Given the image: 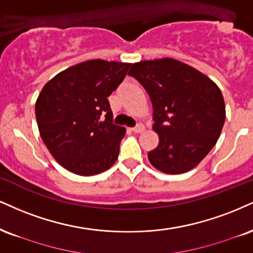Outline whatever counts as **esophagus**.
I'll return each mask as SVG.
<instances>
[{"label":"esophagus","mask_w":253,"mask_h":253,"mask_svg":"<svg viewBox=\"0 0 253 253\" xmlns=\"http://www.w3.org/2000/svg\"><path fill=\"white\" fill-rule=\"evenodd\" d=\"M132 130L134 133H141V132H144V130H145V126H144V125H141V124H138L135 127H133Z\"/></svg>","instance_id":"1"}]
</instances>
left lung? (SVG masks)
<instances>
[{"label": "left lung", "mask_w": 253, "mask_h": 253, "mask_svg": "<svg viewBox=\"0 0 253 253\" xmlns=\"http://www.w3.org/2000/svg\"><path fill=\"white\" fill-rule=\"evenodd\" d=\"M136 79L153 106V129L159 145L148 160L167 174L196 167L219 139L225 121L224 97L203 73L173 59L141 61L132 65Z\"/></svg>", "instance_id": "left-lung-1"}]
</instances>
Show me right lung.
<instances>
[{"label":"right lung","instance_id":"add662e5","mask_svg":"<svg viewBox=\"0 0 253 253\" xmlns=\"http://www.w3.org/2000/svg\"><path fill=\"white\" fill-rule=\"evenodd\" d=\"M130 65L90 60L45 84L35 105L41 138L51 156L79 175L99 174L117 161L126 129L113 124L108 96Z\"/></svg>","mask_w":253,"mask_h":253}]
</instances>
